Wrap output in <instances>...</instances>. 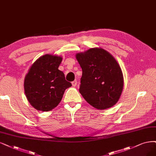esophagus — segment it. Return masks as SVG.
<instances>
[{
  "label": "esophagus",
  "mask_w": 156,
  "mask_h": 156,
  "mask_svg": "<svg viewBox=\"0 0 156 156\" xmlns=\"http://www.w3.org/2000/svg\"><path fill=\"white\" fill-rule=\"evenodd\" d=\"M77 85V82L76 80H74L73 82H72V85L73 86V87H75Z\"/></svg>",
  "instance_id": "obj_1"
}]
</instances>
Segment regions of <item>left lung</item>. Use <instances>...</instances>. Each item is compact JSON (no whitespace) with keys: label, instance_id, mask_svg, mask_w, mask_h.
Masks as SVG:
<instances>
[{"label":"left lung","instance_id":"left-lung-1","mask_svg":"<svg viewBox=\"0 0 156 156\" xmlns=\"http://www.w3.org/2000/svg\"><path fill=\"white\" fill-rule=\"evenodd\" d=\"M76 57L82 69L79 91L83 98L100 110L116 104L123 90V77L114 58L101 48L90 49Z\"/></svg>","mask_w":156,"mask_h":156}]
</instances>
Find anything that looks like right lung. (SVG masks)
<instances>
[{
  "label": "right lung",
  "instance_id": "1",
  "mask_svg": "<svg viewBox=\"0 0 156 156\" xmlns=\"http://www.w3.org/2000/svg\"><path fill=\"white\" fill-rule=\"evenodd\" d=\"M62 57L45 55L30 67L24 80L27 99L37 111L47 112L61 101L66 89L72 86L58 69Z\"/></svg>",
  "mask_w": 156,
  "mask_h": 156
}]
</instances>
